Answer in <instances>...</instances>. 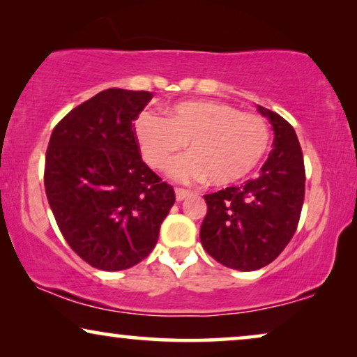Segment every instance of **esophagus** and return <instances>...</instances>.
Masks as SVG:
<instances>
[{
	"label": "esophagus",
	"mask_w": 357,
	"mask_h": 357,
	"mask_svg": "<svg viewBox=\"0 0 357 357\" xmlns=\"http://www.w3.org/2000/svg\"><path fill=\"white\" fill-rule=\"evenodd\" d=\"M174 194H176V201L178 202H181V201H184V199L186 197H189L191 196V191H188V189H181V188H176V191H174Z\"/></svg>",
	"instance_id": "esophagus-1"
}]
</instances>
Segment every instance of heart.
<instances>
[{
    "instance_id": "heart-1",
    "label": "heart",
    "mask_w": 357,
    "mask_h": 357,
    "mask_svg": "<svg viewBox=\"0 0 357 357\" xmlns=\"http://www.w3.org/2000/svg\"><path fill=\"white\" fill-rule=\"evenodd\" d=\"M142 156L155 169H166L188 144L189 155L173 166L179 181L230 186L245 179L269 146V127L258 114L240 112L222 101L178 102L165 119L144 112L135 121Z\"/></svg>"
}]
</instances>
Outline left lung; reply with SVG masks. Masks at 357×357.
Listing matches in <instances>:
<instances>
[{
  "instance_id": "1",
  "label": "left lung",
  "mask_w": 357,
  "mask_h": 357,
  "mask_svg": "<svg viewBox=\"0 0 357 357\" xmlns=\"http://www.w3.org/2000/svg\"><path fill=\"white\" fill-rule=\"evenodd\" d=\"M258 111L274 130L273 150L259 176L204 196V250L238 271L261 269L281 255L296 234L305 196V168L296 130L279 114L263 106Z\"/></svg>"
}]
</instances>
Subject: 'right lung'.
I'll return each instance as SVG.
<instances>
[{
	"label": "right lung",
	"instance_id": "right-lung-1",
	"mask_svg": "<svg viewBox=\"0 0 357 357\" xmlns=\"http://www.w3.org/2000/svg\"><path fill=\"white\" fill-rule=\"evenodd\" d=\"M153 94L111 88L56 123L45 155V194L79 258L122 271L151 253L176 201L144 161L134 122Z\"/></svg>",
	"mask_w": 357,
	"mask_h": 357
}]
</instances>
